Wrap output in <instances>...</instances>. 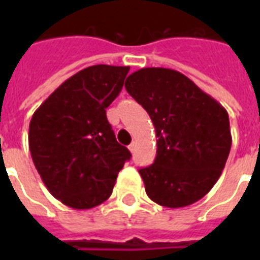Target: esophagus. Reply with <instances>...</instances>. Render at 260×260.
Segmentation results:
<instances>
[{
    "label": "esophagus",
    "instance_id": "esophagus-1",
    "mask_svg": "<svg viewBox=\"0 0 260 260\" xmlns=\"http://www.w3.org/2000/svg\"><path fill=\"white\" fill-rule=\"evenodd\" d=\"M128 148H129V151H131V152H134V151H135V148H136V143H131V144H129V147H128Z\"/></svg>",
    "mask_w": 260,
    "mask_h": 260
}]
</instances>
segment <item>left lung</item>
Instances as JSON below:
<instances>
[{
    "mask_svg": "<svg viewBox=\"0 0 260 260\" xmlns=\"http://www.w3.org/2000/svg\"><path fill=\"white\" fill-rule=\"evenodd\" d=\"M125 89L150 114L158 138L154 163L139 170L147 196L167 208L201 200L230 155L226 110L179 71L163 67L135 71Z\"/></svg>",
    "mask_w": 260,
    "mask_h": 260,
    "instance_id": "8db88e82",
    "label": "left lung"
}]
</instances>
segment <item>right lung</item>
Returning <instances> with one entry per match:
<instances>
[{"label": "right lung", "mask_w": 260, "mask_h": 260, "mask_svg": "<svg viewBox=\"0 0 260 260\" xmlns=\"http://www.w3.org/2000/svg\"><path fill=\"white\" fill-rule=\"evenodd\" d=\"M128 71V66L86 67L32 116L28 142L35 167L48 191L70 208L90 209L106 201L131 159L105 110L121 91Z\"/></svg>", "instance_id": "obj_1"}]
</instances>
